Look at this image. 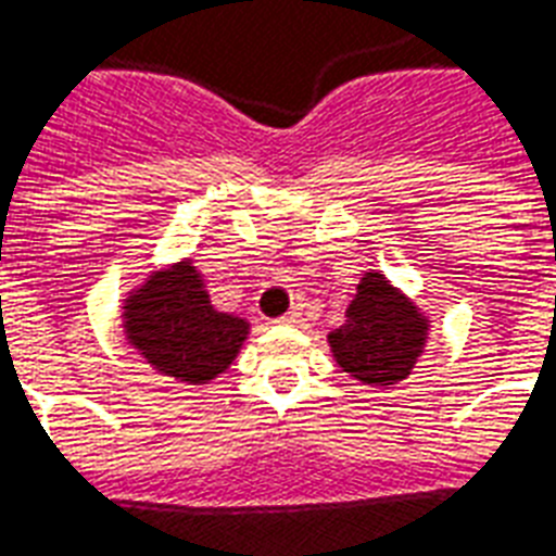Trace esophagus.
<instances>
[{
	"mask_svg": "<svg viewBox=\"0 0 556 556\" xmlns=\"http://www.w3.org/2000/svg\"><path fill=\"white\" fill-rule=\"evenodd\" d=\"M300 317H303V308L294 306V308H291V312H288V315L277 317V324H282V326H294V324H300Z\"/></svg>",
	"mask_w": 556,
	"mask_h": 556,
	"instance_id": "1",
	"label": "esophagus"
}]
</instances>
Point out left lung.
Masks as SVG:
<instances>
[{
    "instance_id": "left-lung-1",
    "label": "left lung",
    "mask_w": 556,
    "mask_h": 556,
    "mask_svg": "<svg viewBox=\"0 0 556 556\" xmlns=\"http://www.w3.org/2000/svg\"><path fill=\"white\" fill-rule=\"evenodd\" d=\"M329 344L346 372L364 384L384 388L405 379L417 364L426 344V320L381 274H367L346 308V324L329 332Z\"/></svg>"
}]
</instances>
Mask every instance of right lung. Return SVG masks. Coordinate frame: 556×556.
Segmentation results:
<instances>
[{
  "mask_svg": "<svg viewBox=\"0 0 556 556\" xmlns=\"http://www.w3.org/2000/svg\"><path fill=\"white\" fill-rule=\"evenodd\" d=\"M127 334L172 379L210 381L236 358L248 324L210 306L198 270L184 262L156 274L127 303Z\"/></svg>",
  "mask_w": 556,
  "mask_h": 556,
  "instance_id": "1",
  "label": "right lung"
}]
</instances>
